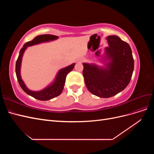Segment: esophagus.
<instances>
[{
    "mask_svg": "<svg viewBox=\"0 0 154 154\" xmlns=\"http://www.w3.org/2000/svg\"><path fill=\"white\" fill-rule=\"evenodd\" d=\"M84 61V60H83V58H81V59H79L78 60V62H80V63H82V62Z\"/></svg>",
    "mask_w": 154,
    "mask_h": 154,
    "instance_id": "esophagus-1",
    "label": "esophagus"
}]
</instances>
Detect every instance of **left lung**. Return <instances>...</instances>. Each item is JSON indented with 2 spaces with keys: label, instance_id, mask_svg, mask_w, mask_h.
I'll return each mask as SVG.
<instances>
[{
  "label": "left lung",
  "instance_id": "left-lung-1",
  "mask_svg": "<svg viewBox=\"0 0 154 154\" xmlns=\"http://www.w3.org/2000/svg\"><path fill=\"white\" fill-rule=\"evenodd\" d=\"M109 47L105 48L100 62L83 63V75L87 88L92 94L107 98L127 87L134 71V62L130 45L119 36L106 37Z\"/></svg>",
  "mask_w": 154,
  "mask_h": 154
}]
</instances>
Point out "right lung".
<instances>
[{
  "mask_svg": "<svg viewBox=\"0 0 154 154\" xmlns=\"http://www.w3.org/2000/svg\"><path fill=\"white\" fill-rule=\"evenodd\" d=\"M58 38L59 37L58 36L51 35H40L36 36L33 40L27 42H26L23 45V48L20 51L19 55H18V59L16 62V75L20 86L26 94L38 100H49L61 94V93L63 89V87L65 85V82H66V78L67 74L71 72L74 69L75 63H72L69 66L60 69L57 73V75H56L54 80L50 84L44 88L43 89L38 91H31L27 87L24 82L23 81L21 77L20 69L23 55H24L25 51L27 49V47H30V46L35 45H38L42 43L49 42L57 40Z\"/></svg>",
  "mask_w": 154,
  "mask_h": 154,
  "instance_id": "right-lung-1",
  "label": "right lung"
}]
</instances>
